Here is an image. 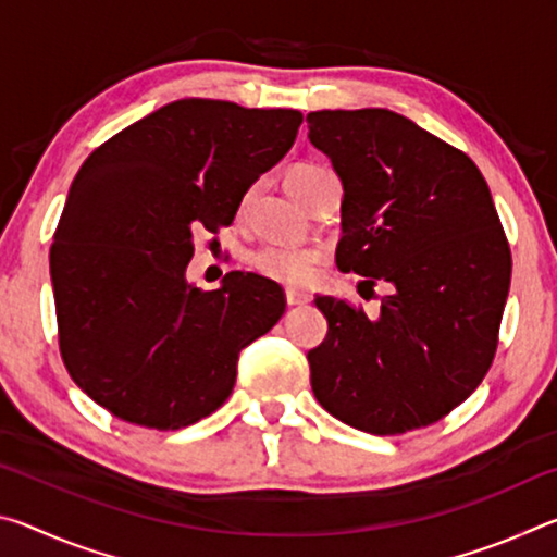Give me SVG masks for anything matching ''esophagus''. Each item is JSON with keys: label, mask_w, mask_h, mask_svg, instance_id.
I'll list each match as a JSON object with an SVG mask.
<instances>
[{"label": "esophagus", "mask_w": 557, "mask_h": 557, "mask_svg": "<svg viewBox=\"0 0 557 557\" xmlns=\"http://www.w3.org/2000/svg\"><path fill=\"white\" fill-rule=\"evenodd\" d=\"M285 299H287V307H299V305H307L309 295H305V292H297V289H287Z\"/></svg>", "instance_id": "esophagus-1"}]
</instances>
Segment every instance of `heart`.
Segmentation results:
<instances>
[{
    "label": "heart",
    "instance_id": "1",
    "mask_svg": "<svg viewBox=\"0 0 557 557\" xmlns=\"http://www.w3.org/2000/svg\"><path fill=\"white\" fill-rule=\"evenodd\" d=\"M319 172H324V169L314 164L292 166L285 174V186L295 199H299L301 188L312 182ZM250 262L260 275L282 282V285H309L317 277L319 265H322V252L309 248H285V245H265V248L252 252Z\"/></svg>",
    "mask_w": 557,
    "mask_h": 557
}]
</instances>
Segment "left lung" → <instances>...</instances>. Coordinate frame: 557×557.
I'll use <instances>...</instances> for the list:
<instances>
[{"instance_id":"8db88e82","label":"left lung","mask_w":557,"mask_h":557,"mask_svg":"<svg viewBox=\"0 0 557 557\" xmlns=\"http://www.w3.org/2000/svg\"><path fill=\"white\" fill-rule=\"evenodd\" d=\"M309 143L342 178L336 265L393 285L381 312L319 297L329 332L307 354L326 412L371 435L428 428L488 371L511 250L471 159L383 108L307 115Z\"/></svg>"}]
</instances>
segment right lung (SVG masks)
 <instances>
[{
    "label": "right lung",
    "instance_id": "obj_1",
    "mask_svg": "<svg viewBox=\"0 0 557 557\" xmlns=\"http://www.w3.org/2000/svg\"><path fill=\"white\" fill-rule=\"evenodd\" d=\"M299 110L184 98L100 145L75 174L51 245L65 369L132 425L178 430L228 398L238 356L285 312L277 282L186 280L194 233L231 225L295 145Z\"/></svg>",
    "mask_w": 557,
    "mask_h": 557
}]
</instances>
